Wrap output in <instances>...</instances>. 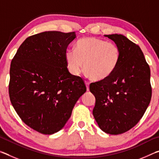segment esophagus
<instances>
[{"mask_svg": "<svg viewBox=\"0 0 159 159\" xmlns=\"http://www.w3.org/2000/svg\"><path fill=\"white\" fill-rule=\"evenodd\" d=\"M85 85H86V88H87V91H89L90 83L88 82V81H85Z\"/></svg>", "mask_w": 159, "mask_h": 159, "instance_id": "1", "label": "esophagus"}]
</instances>
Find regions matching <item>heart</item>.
<instances>
[{
    "label": "heart",
    "mask_w": 159,
    "mask_h": 159,
    "mask_svg": "<svg viewBox=\"0 0 159 159\" xmlns=\"http://www.w3.org/2000/svg\"><path fill=\"white\" fill-rule=\"evenodd\" d=\"M69 73L78 76L83 68L95 80L108 78L116 69L120 58L116 44L94 37H85L75 44L74 49H67L64 54Z\"/></svg>",
    "instance_id": "obj_1"
}]
</instances>
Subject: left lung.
I'll list each match as a JSON object with an SVG mask.
<instances>
[{"label":"left lung","instance_id":"1","mask_svg":"<svg viewBox=\"0 0 159 159\" xmlns=\"http://www.w3.org/2000/svg\"><path fill=\"white\" fill-rule=\"evenodd\" d=\"M104 36L118 45L120 58L111 76L90 85L95 97L93 114L102 131L119 134L133 128L149 106L150 69L138 45L121 34Z\"/></svg>","mask_w":159,"mask_h":159}]
</instances>
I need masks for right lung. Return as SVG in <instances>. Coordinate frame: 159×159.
<instances>
[{
  "instance_id": "1",
  "label": "right lung",
  "mask_w": 159,
  "mask_h": 159,
  "mask_svg": "<svg viewBox=\"0 0 159 159\" xmlns=\"http://www.w3.org/2000/svg\"><path fill=\"white\" fill-rule=\"evenodd\" d=\"M75 32L45 31L29 36L11 61L9 95L22 121L44 134L60 131L86 91L69 73L64 54Z\"/></svg>"
}]
</instances>
